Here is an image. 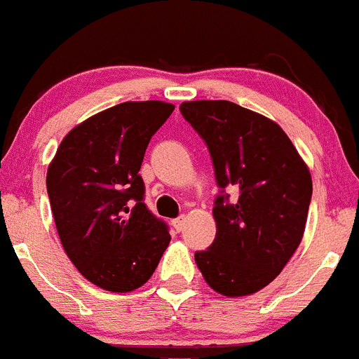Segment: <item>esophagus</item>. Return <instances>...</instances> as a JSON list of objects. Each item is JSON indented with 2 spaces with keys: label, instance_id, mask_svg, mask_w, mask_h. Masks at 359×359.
I'll list each match as a JSON object with an SVG mask.
<instances>
[{
  "label": "esophagus",
  "instance_id": "1",
  "mask_svg": "<svg viewBox=\"0 0 359 359\" xmlns=\"http://www.w3.org/2000/svg\"><path fill=\"white\" fill-rule=\"evenodd\" d=\"M185 222H187L185 215H182V217H177L176 220H172V225H174V229H176L177 233H182L183 229H185Z\"/></svg>",
  "mask_w": 359,
  "mask_h": 359
}]
</instances>
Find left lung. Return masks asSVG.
Wrapping results in <instances>:
<instances>
[{
  "label": "left lung",
  "instance_id": "8db88e82",
  "mask_svg": "<svg viewBox=\"0 0 359 359\" xmlns=\"http://www.w3.org/2000/svg\"><path fill=\"white\" fill-rule=\"evenodd\" d=\"M183 118L210 149L220 196L217 236L196 252L197 268L213 291L247 296L284 269L302 243L312 199V176L282 128L229 100L180 105ZM225 189L238 197L229 201Z\"/></svg>",
  "mask_w": 359,
  "mask_h": 359
}]
</instances>
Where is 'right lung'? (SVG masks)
<instances>
[{"mask_svg":"<svg viewBox=\"0 0 359 359\" xmlns=\"http://www.w3.org/2000/svg\"><path fill=\"white\" fill-rule=\"evenodd\" d=\"M172 111L160 100L105 109L65 135L47 169L61 245L81 275L105 291L146 284L170 241L165 222L146 208L139 169Z\"/></svg>","mask_w":359,"mask_h":359,"instance_id":"right-lung-1","label":"right lung"}]
</instances>
